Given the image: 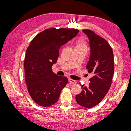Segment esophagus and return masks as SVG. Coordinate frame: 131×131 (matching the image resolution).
I'll use <instances>...</instances> for the list:
<instances>
[{"label": "esophagus", "instance_id": "obj_1", "mask_svg": "<svg viewBox=\"0 0 131 131\" xmlns=\"http://www.w3.org/2000/svg\"><path fill=\"white\" fill-rule=\"evenodd\" d=\"M68 80H69V82L70 84H75V83H76V81L73 80V79H72L71 78H69Z\"/></svg>", "mask_w": 131, "mask_h": 131}]
</instances>
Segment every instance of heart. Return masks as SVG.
Here are the masks:
<instances>
[{"label": "heart", "instance_id": "heart-1", "mask_svg": "<svg viewBox=\"0 0 131 131\" xmlns=\"http://www.w3.org/2000/svg\"><path fill=\"white\" fill-rule=\"evenodd\" d=\"M88 48V43L84 39L80 38L77 40L76 43H75V49L84 50L87 51Z\"/></svg>", "mask_w": 131, "mask_h": 131}]
</instances>
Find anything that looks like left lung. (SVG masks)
<instances>
[{"label":"left lung","mask_w":131,"mask_h":131,"mask_svg":"<svg viewBox=\"0 0 131 131\" xmlns=\"http://www.w3.org/2000/svg\"><path fill=\"white\" fill-rule=\"evenodd\" d=\"M82 31L89 39L91 49L86 68L93 75L89 79V86L81 85L82 91L75 99L79 105L89 109L100 103L108 93L114 72V61L112 47L105 39L91 30Z\"/></svg>","instance_id":"obj_1"}]
</instances>
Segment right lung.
Returning a JSON list of instances; mask_svg holds the SVG:
<instances>
[{"label":"right lung","instance_id":"1","mask_svg":"<svg viewBox=\"0 0 131 131\" xmlns=\"http://www.w3.org/2000/svg\"><path fill=\"white\" fill-rule=\"evenodd\" d=\"M74 28H49L38 34L29 43L24 61L25 81L31 98L39 105H52L58 100L68 79L52 72L61 46L76 36Z\"/></svg>","mask_w":131,"mask_h":131}]
</instances>
